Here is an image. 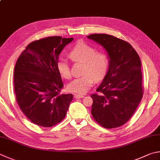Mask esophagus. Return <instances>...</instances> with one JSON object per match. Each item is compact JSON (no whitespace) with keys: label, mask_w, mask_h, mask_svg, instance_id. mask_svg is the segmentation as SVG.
<instances>
[{"label":"esophagus","mask_w":160,"mask_h":160,"mask_svg":"<svg viewBox=\"0 0 160 160\" xmlns=\"http://www.w3.org/2000/svg\"><path fill=\"white\" fill-rule=\"evenodd\" d=\"M74 98L75 99H79V98H84L83 95H74Z\"/></svg>","instance_id":"esophagus-1"}]
</instances>
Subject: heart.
<instances>
[{
	"instance_id": "1",
	"label": "heart",
	"mask_w": 160,
	"mask_h": 160,
	"mask_svg": "<svg viewBox=\"0 0 160 160\" xmlns=\"http://www.w3.org/2000/svg\"><path fill=\"white\" fill-rule=\"evenodd\" d=\"M69 55L72 61L83 63V65L81 72L82 75L71 81L68 88L77 94H86L92 87L94 79H101L106 74L109 64L108 55L102 51H96L95 47L83 42L75 45ZM57 68L63 78L70 79V68L65 59L58 60Z\"/></svg>"
}]
</instances>
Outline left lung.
<instances>
[{
    "instance_id": "1",
    "label": "left lung",
    "mask_w": 160,
    "mask_h": 160,
    "mask_svg": "<svg viewBox=\"0 0 160 160\" xmlns=\"http://www.w3.org/2000/svg\"><path fill=\"white\" fill-rule=\"evenodd\" d=\"M87 38L107 51L109 64L103 81L91 95V113L96 122L107 129L120 127L130 119L143 97L141 62L127 42L107 34Z\"/></svg>"
}]
</instances>
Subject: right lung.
<instances>
[{
    "mask_svg": "<svg viewBox=\"0 0 160 160\" xmlns=\"http://www.w3.org/2000/svg\"><path fill=\"white\" fill-rule=\"evenodd\" d=\"M73 38H45L30 43L14 68L16 99L22 112L34 124L50 128L64 119L72 94H61L63 83L57 68L58 56Z\"/></svg>",
    "mask_w": 160,
    "mask_h": 160,
    "instance_id": "right-lung-1",
    "label": "right lung"
}]
</instances>
